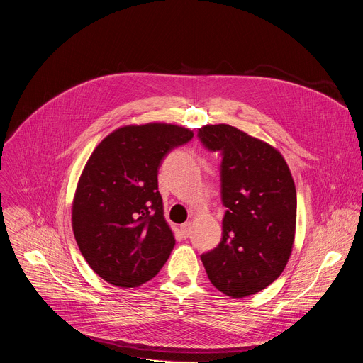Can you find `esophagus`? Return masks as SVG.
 <instances>
[{
    "label": "esophagus",
    "mask_w": 363,
    "mask_h": 363,
    "mask_svg": "<svg viewBox=\"0 0 363 363\" xmlns=\"http://www.w3.org/2000/svg\"><path fill=\"white\" fill-rule=\"evenodd\" d=\"M181 233H182V235L186 238V237L191 234V223H184V224L181 225Z\"/></svg>",
    "instance_id": "1"
}]
</instances>
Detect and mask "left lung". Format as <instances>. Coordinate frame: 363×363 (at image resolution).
<instances>
[{"mask_svg": "<svg viewBox=\"0 0 363 363\" xmlns=\"http://www.w3.org/2000/svg\"><path fill=\"white\" fill-rule=\"evenodd\" d=\"M198 138L221 153L227 208L221 242L201 260L220 291L245 297L272 284L289 262L296 233L294 181L276 147L234 126L206 125Z\"/></svg>", "mask_w": 363, "mask_h": 363, "instance_id": "1", "label": "left lung"}]
</instances>
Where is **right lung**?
I'll list each match as a JSON object with an SVG mask.
<instances>
[{"label": "right lung", "instance_id": "add662e5", "mask_svg": "<svg viewBox=\"0 0 363 363\" xmlns=\"http://www.w3.org/2000/svg\"><path fill=\"white\" fill-rule=\"evenodd\" d=\"M194 132L171 123L128 125L103 139L80 175L72 208L79 250L91 270L118 287L158 274L175 245L164 217L158 169Z\"/></svg>", "mask_w": 363, "mask_h": 363}]
</instances>
